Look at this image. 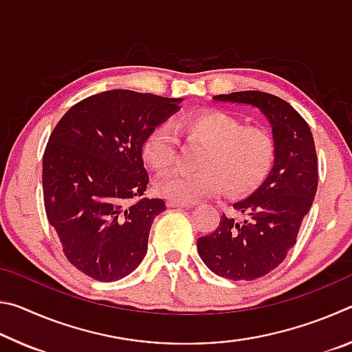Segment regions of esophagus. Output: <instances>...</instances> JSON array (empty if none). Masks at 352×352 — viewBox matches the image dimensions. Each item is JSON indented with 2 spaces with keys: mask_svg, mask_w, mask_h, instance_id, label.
Masks as SVG:
<instances>
[{
  "mask_svg": "<svg viewBox=\"0 0 352 352\" xmlns=\"http://www.w3.org/2000/svg\"><path fill=\"white\" fill-rule=\"evenodd\" d=\"M168 206H169V208H192L194 204H182V201L169 200V201H168Z\"/></svg>",
  "mask_w": 352,
  "mask_h": 352,
  "instance_id": "1",
  "label": "esophagus"
}]
</instances>
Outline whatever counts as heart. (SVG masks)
Returning <instances> with one entry per match:
<instances>
[{"mask_svg":"<svg viewBox=\"0 0 352 352\" xmlns=\"http://www.w3.org/2000/svg\"><path fill=\"white\" fill-rule=\"evenodd\" d=\"M180 127L189 138L206 144L197 174L172 170L155 183L164 199L194 204L222 194H247L265 180L275 160V141L269 130L243 126L242 119L223 110H204L183 118ZM142 158L153 170L170 168L177 140L169 126H158L142 142Z\"/></svg>","mask_w":352,"mask_h":352,"instance_id":"heart-1","label":"heart"}]
</instances>
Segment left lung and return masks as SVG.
Here are the masks:
<instances>
[{
    "mask_svg": "<svg viewBox=\"0 0 352 352\" xmlns=\"http://www.w3.org/2000/svg\"><path fill=\"white\" fill-rule=\"evenodd\" d=\"M258 109L272 126L273 166L254 192L233 208L242 222L220 217L211 234L199 237L200 259L212 273L233 281H253L275 270L296 243L302 219L318 186V163L311 129L281 98L262 91H236L214 96Z\"/></svg>",
    "mask_w": 352,
    "mask_h": 352,
    "instance_id": "8db88e82",
    "label": "left lung"
}]
</instances>
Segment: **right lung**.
I'll return each mask as SVG.
<instances>
[{"label": "right lung", "instance_id": "right-lung-1", "mask_svg": "<svg viewBox=\"0 0 352 352\" xmlns=\"http://www.w3.org/2000/svg\"><path fill=\"white\" fill-rule=\"evenodd\" d=\"M183 99L109 90L65 113L43 155L46 217L63 253L96 281H118L147 253L162 199H141L148 183L142 142L180 110Z\"/></svg>", "mask_w": 352, "mask_h": 352}]
</instances>
